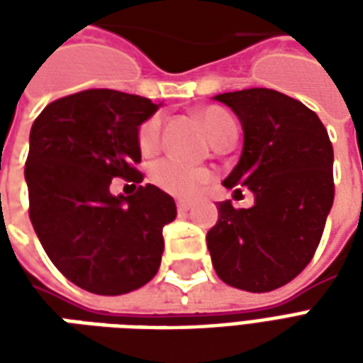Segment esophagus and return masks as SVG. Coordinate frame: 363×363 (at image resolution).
<instances>
[{
	"instance_id": "esophagus-1",
	"label": "esophagus",
	"mask_w": 363,
	"mask_h": 363,
	"mask_svg": "<svg viewBox=\"0 0 363 363\" xmlns=\"http://www.w3.org/2000/svg\"><path fill=\"white\" fill-rule=\"evenodd\" d=\"M190 208H192V202H189V200H179L177 202V210L179 212H189Z\"/></svg>"
}]
</instances>
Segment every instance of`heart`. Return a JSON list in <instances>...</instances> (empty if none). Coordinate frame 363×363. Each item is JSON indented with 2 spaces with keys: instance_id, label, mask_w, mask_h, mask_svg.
Instances as JSON below:
<instances>
[{
  "instance_id": "b5f03b06",
  "label": "heart",
  "mask_w": 363,
  "mask_h": 363,
  "mask_svg": "<svg viewBox=\"0 0 363 363\" xmlns=\"http://www.w3.org/2000/svg\"><path fill=\"white\" fill-rule=\"evenodd\" d=\"M198 118L216 145H223V143L229 145L237 138L235 120L221 106H206L198 111ZM159 140H161V116L155 114L140 126L138 145L143 153H153L159 147ZM151 181L173 196H194L212 181V173L204 167H192L179 159L165 157L153 165Z\"/></svg>"
}]
</instances>
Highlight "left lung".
Masks as SVG:
<instances>
[{
	"mask_svg": "<svg viewBox=\"0 0 363 363\" xmlns=\"http://www.w3.org/2000/svg\"><path fill=\"white\" fill-rule=\"evenodd\" d=\"M213 99L235 112L245 134L223 186H247L255 206L220 202L208 251L225 284L272 291L294 280L319 247L335 200L333 143L319 116L280 91L255 87Z\"/></svg>",
	"mask_w": 363,
	"mask_h": 363,
	"instance_id": "left-lung-1",
	"label": "left lung"
}]
</instances>
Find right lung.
Returning a JSON list of instances; mask_svg holds the SVG:
<instances>
[{"label": "right lung", "mask_w": 363, "mask_h": 363, "mask_svg": "<svg viewBox=\"0 0 363 363\" xmlns=\"http://www.w3.org/2000/svg\"><path fill=\"white\" fill-rule=\"evenodd\" d=\"M157 104L112 89L62 96L36 116L25 163L28 216L54 267L99 296L157 274L174 200L153 184L112 196V179L142 182L138 130Z\"/></svg>", "instance_id": "1"}]
</instances>
